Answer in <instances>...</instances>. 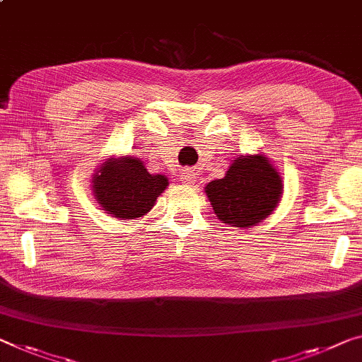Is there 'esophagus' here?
I'll list each match as a JSON object with an SVG mask.
<instances>
[{"mask_svg": "<svg viewBox=\"0 0 362 362\" xmlns=\"http://www.w3.org/2000/svg\"><path fill=\"white\" fill-rule=\"evenodd\" d=\"M181 181H185L186 185H191V182L196 181V173L192 170H185L181 173Z\"/></svg>", "mask_w": 362, "mask_h": 362, "instance_id": "34e87169", "label": "esophagus"}]
</instances>
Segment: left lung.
<instances>
[{"label":"left lung","instance_id":"1","mask_svg":"<svg viewBox=\"0 0 362 362\" xmlns=\"http://www.w3.org/2000/svg\"><path fill=\"white\" fill-rule=\"evenodd\" d=\"M221 223L239 230L257 226L272 215L283 196V177L262 152L238 155L221 180L205 186Z\"/></svg>","mask_w":362,"mask_h":362}]
</instances>
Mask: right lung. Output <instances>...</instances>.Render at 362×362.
Here are the masks:
<instances>
[{
    "label": "right lung",
    "instance_id": "add662e5",
    "mask_svg": "<svg viewBox=\"0 0 362 362\" xmlns=\"http://www.w3.org/2000/svg\"><path fill=\"white\" fill-rule=\"evenodd\" d=\"M168 185V177L148 173L142 160L132 155H110L92 175L97 204L119 220H137L148 214Z\"/></svg>",
    "mask_w": 362,
    "mask_h": 362
}]
</instances>
